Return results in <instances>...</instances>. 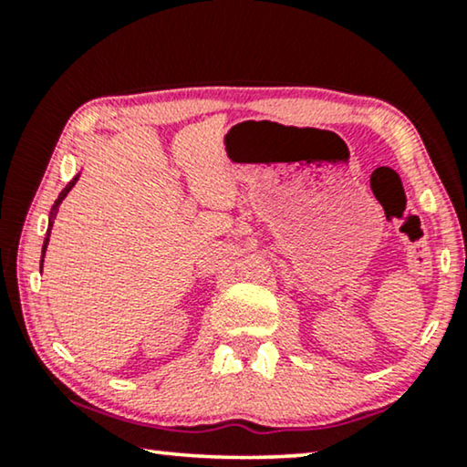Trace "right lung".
Returning a JSON list of instances; mask_svg holds the SVG:
<instances>
[{
	"instance_id": "right-lung-1",
	"label": "right lung",
	"mask_w": 467,
	"mask_h": 467,
	"mask_svg": "<svg viewBox=\"0 0 467 467\" xmlns=\"http://www.w3.org/2000/svg\"><path fill=\"white\" fill-rule=\"evenodd\" d=\"M78 178H80V174H76V176H74V181H72V182H69V184H67V187L61 191V195H59V197H57V202L53 203V210H50V216H48V232H47V238H44V244H42V264H44V253H47V246H48V240H50V227H53V219H55L57 210H59V206H61V202H63V200H66V195L69 193V191H72V187H74V184H76V182H78ZM42 264H40V265H42Z\"/></svg>"
}]
</instances>
